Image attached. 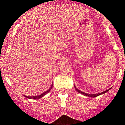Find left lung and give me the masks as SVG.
<instances>
[{
  "label": "left lung",
  "mask_w": 125,
  "mask_h": 125,
  "mask_svg": "<svg viewBox=\"0 0 125 125\" xmlns=\"http://www.w3.org/2000/svg\"><path fill=\"white\" fill-rule=\"evenodd\" d=\"M75 87V90L77 91L78 93H81V94H83V95H84L85 96H88V97H97V96H98V95H101V94H105L106 93H107L108 91H109V90L111 89L112 88V87H111V88H109V89L106 90V91H103V92H102V93H97V94H87V93H83V92H82L81 91H80V90L78 89L77 87H75V85H74Z\"/></svg>",
  "instance_id": "obj_1"
}]
</instances>
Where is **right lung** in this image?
Instances as JSON below:
<instances>
[{
    "mask_svg": "<svg viewBox=\"0 0 125 125\" xmlns=\"http://www.w3.org/2000/svg\"><path fill=\"white\" fill-rule=\"evenodd\" d=\"M52 87H53V83L52 84V85H51V87H50V88L49 89L47 90L46 91H45V92H44V93H43V94H41L40 95H35V96H26V95H24V96L26 97H27V98L31 99H40V98H42V97H43L44 95H45L46 94H47V93H49L50 91V90L52 89Z\"/></svg>",
    "mask_w": 125,
    "mask_h": 125,
    "instance_id": "right-lung-1",
    "label": "right lung"
}]
</instances>
